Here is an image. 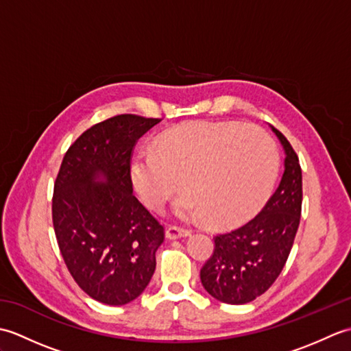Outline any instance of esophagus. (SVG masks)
<instances>
[{
    "instance_id": "obj_1",
    "label": "esophagus",
    "mask_w": 351,
    "mask_h": 351,
    "mask_svg": "<svg viewBox=\"0 0 351 351\" xmlns=\"http://www.w3.org/2000/svg\"><path fill=\"white\" fill-rule=\"evenodd\" d=\"M190 234L191 230L178 228V226H169L166 229V237L170 238V240H176V238H181V237H189Z\"/></svg>"
}]
</instances>
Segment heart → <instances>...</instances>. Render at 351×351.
Wrapping results in <instances>:
<instances>
[{
  "instance_id": "b5f03b06",
  "label": "heart",
  "mask_w": 351,
  "mask_h": 351,
  "mask_svg": "<svg viewBox=\"0 0 351 351\" xmlns=\"http://www.w3.org/2000/svg\"><path fill=\"white\" fill-rule=\"evenodd\" d=\"M278 171V146L263 128L199 122L162 132L154 151L134 156L130 175L149 210L161 211L181 178L185 191L175 202L178 217L232 226L267 202Z\"/></svg>"
}]
</instances>
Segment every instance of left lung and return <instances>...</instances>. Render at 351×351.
Masks as SVG:
<instances>
[{
  "label": "left lung",
  "instance_id": "obj_1",
  "mask_svg": "<svg viewBox=\"0 0 351 351\" xmlns=\"http://www.w3.org/2000/svg\"><path fill=\"white\" fill-rule=\"evenodd\" d=\"M285 149V171L274 195L252 220L214 237V252L200 280L214 299L228 304L255 300L270 288L293 249L302 215V167L293 146L273 128Z\"/></svg>",
  "mask_w": 351,
  "mask_h": 351
}]
</instances>
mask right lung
Masks as SVG:
<instances>
[{
  "label": "right lung",
  "mask_w": 351,
  "mask_h": 351,
  "mask_svg": "<svg viewBox=\"0 0 351 351\" xmlns=\"http://www.w3.org/2000/svg\"><path fill=\"white\" fill-rule=\"evenodd\" d=\"M160 122L117 114L90 126L69 146L54 182L52 225L64 264L86 294L110 306L143 293L164 241L130 175L137 140Z\"/></svg>",
  "instance_id": "right-lung-1"
}]
</instances>
